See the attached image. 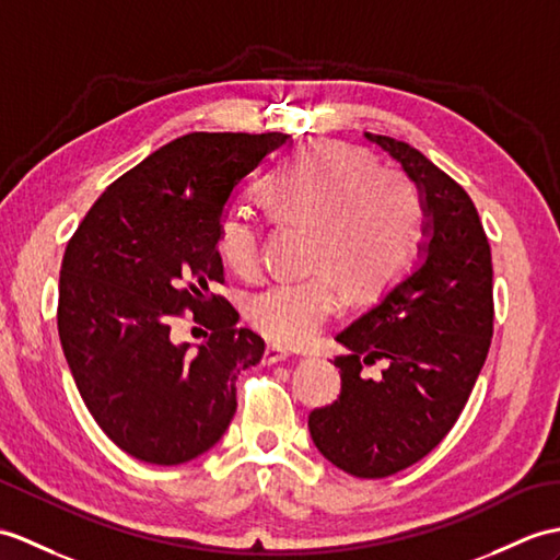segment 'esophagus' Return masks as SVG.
Masks as SVG:
<instances>
[{"label": "esophagus", "instance_id": "34e87169", "mask_svg": "<svg viewBox=\"0 0 560 560\" xmlns=\"http://www.w3.org/2000/svg\"><path fill=\"white\" fill-rule=\"evenodd\" d=\"M283 360H289V353H285L283 348H277V346L265 348V355H262L265 365H277V362H283Z\"/></svg>", "mask_w": 560, "mask_h": 560}]
</instances>
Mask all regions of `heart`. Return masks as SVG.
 Instances as JSON below:
<instances>
[{"label":"heart","mask_w":560,"mask_h":560,"mask_svg":"<svg viewBox=\"0 0 560 560\" xmlns=\"http://www.w3.org/2000/svg\"><path fill=\"white\" fill-rule=\"evenodd\" d=\"M269 212L315 229L312 267L301 281H269L245 298V317L265 339L303 346L341 307L340 277L358 298L386 291L412 262L420 241V200L406 176L376 168L368 150L315 140L265 184ZM217 250L229 269L248 277L259 262V226L226 212ZM337 276L334 278L332 275Z\"/></svg>","instance_id":"1"}]
</instances>
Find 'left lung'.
I'll return each instance as SVG.
<instances>
[{"label":"left lung","instance_id":"obj_1","mask_svg":"<svg viewBox=\"0 0 560 560\" xmlns=\"http://www.w3.org/2000/svg\"><path fill=\"white\" fill-rule=\"evenodd\" d=\"M402 166L424 212L420 262L336 341L341 394L310 412L319 453L343 472L380 479L406 470L456 424L493 334L491 250L475 205L420 150L365 133ZM384 359L376 381L362 364Z\"/></svg>","mask_w":560,"mask_h":560}]
</instances>
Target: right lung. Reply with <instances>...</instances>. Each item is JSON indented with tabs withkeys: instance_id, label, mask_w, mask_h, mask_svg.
<instances>
[{
	"instance_id": "add662e5",
	"label": "right lung",
	"mask_w": 560,
	"mask_h": 560,
	"mask_svg": "<svg viewBox=\"0 0 560 560\" xmlns=\"http://www.w3.org/2000/svg\"><path fill=\"white\" fill-rule=\"evenodd\" d=\"M283 133H188L104 190L75 229L59 271L57 327L78 392L128 456L180 465L210 451L236 412V380L265 341L210 293L224 283L217 226L233 188L279 150ZM184 308L211 329L176 345Z\"/></svg>"
}]
</instances>
